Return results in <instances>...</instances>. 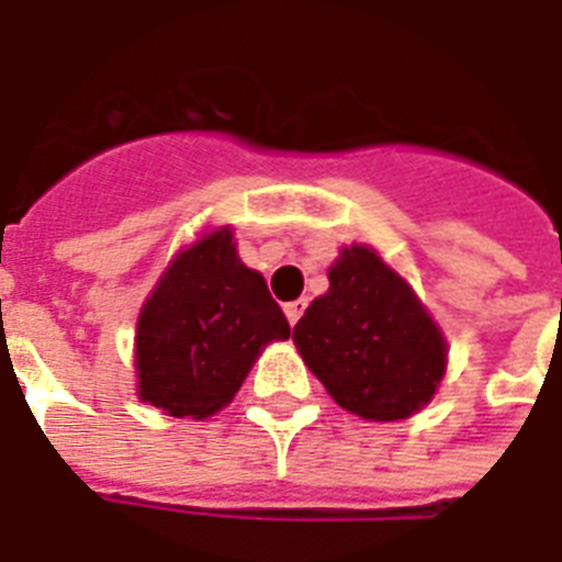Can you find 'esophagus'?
Segmentation results:
<instances>
[{
  "label": "esophagus",
  "instance_id": "obj_1",
  "mask_svg": "<svg viewBox=\"0 0 562 562\" xmlns=\"http://www.w3.org/2000/svg\"><path fill=\"white\" fill-rule=\"evenodd\" d=\"M305 307H307L305 299H296V302H286L284 314H286V319H290V326H296L299 316L305 314Z\"/></svg>",
  "mask_w": 562,
  "mask_h": 562
}]
</instances>
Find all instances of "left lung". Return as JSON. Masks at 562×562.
Instances as JSON below:
<instances>
[{
	"label": "left lung",
	"mask_w": 562,
	"mask_h": 562,
	"mask_svg": "<svg viewBox=\"0 0 562 562\" xmlns=\"http://www.w3.org/2000/svg\"><path fill=\"white\" fill-rule=\"evenodd\" d=\"M299 356L349 415L391 424L417 415L447 373V337L376 248H340L328 290L293 328Z\"/></svg>",
	"instance_id": "1"
}]
</instances>
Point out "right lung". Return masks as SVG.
I'll list each match as a JSON object with an SVG mask.
<instances>
[{
    "label": "right lung",
    "instance_id": "add662e5",
    "mask_svg": "<svg viewBox=\"0 0 562 562\" xmlns=\"http://www.w3.org/2000/svg\"><path fill=\"white\" fill-rule=\"evenodd\" d=\"M290 323L227 225L180 248L136 323V394L171 417L204 420L231 403L266 346Z\"/></svg>",
    "mask_w": 562,
    "mask_h": 562
}]
</instances>
